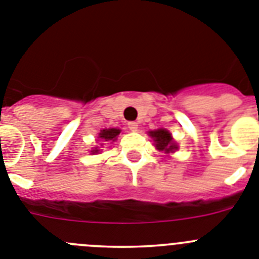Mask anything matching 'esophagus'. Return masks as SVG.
I'll return each instance as SVG.
<instances>
[{
    "instance_id": "obj_1",
    "label": "esophagus",
    "mask_w": 259,
    "mask_h": 259,
    "mask_svg": "<svg viewBox=\"0 0 259 259\" xmlns=\"http://www.w3.org/2000/svg\"><path fill=\"white\" fill-rule=\"evenodd\" d=\"M127 127H129L132 132H137V130H138V124H137V122H134V121H132V122H129V124H127Z\"/></svg>"
}]
</instances>
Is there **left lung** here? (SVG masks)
I'll use <instances>...</instances> for the list:
<instances>
[{
    "label": "left lung",
    "mask_w": 259,
    "mask_h": 259,
    "mask_svg": "<svg viewBox=\"0 0 259 259\" xmlns=\"http://www.w3.org/2000/svg\"><path fill=\"white\" fill-rule=\"evenodd\" d=\"M151 138L155 142L156 150L164 151L165 153H173L178 150V144L174 142L173 137L166 129H157L148 132Z\"/></svg>",
    "instance_id": "1"
}]
</instances>
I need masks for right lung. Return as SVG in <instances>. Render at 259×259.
<instances>
[{
    "instance_id": "obj_1",
    "label": "right lung",
    "mask_w": 259,
    "mask_h": 259,
    "mask_svg": "<svg viewBox=\"0 0 259 259\" xmlns=\"http://www.w3.org/2000/svg\"><path fill=\"white\" fill-rule=\"evenodd\" d=\"M121 130L120 129H116V127H112V129H103L101 133H99V137L98 138H101L102 141L104 142H109V141H116L117 138V135L120 134ZM99 150H93V153H97Z\"/></svg>"
}]
</instances>
